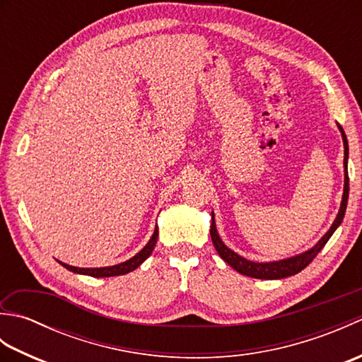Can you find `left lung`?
<instances>
[{"mask_svg":"<svg viewBox=\"0 0 362 362\" xmlns=\"http://www.w3.org/2000/svg\"><path fill=\"white\" fill-rule=\"evenodd\" d=\"M339 130H341L342 140H344V173H345L341 210H339V213H337L333 226L329 227L328 232L322 236V240L316 245H314L313 249H310L305 253H300V255H297V257L280 259V261H272V263H255V261H249V259L240 257L238 253L230 250L227 245L221 241L218 230H216V224H214V216L211 218L210 235H211V241H213L214 249H216V252L219 253V257L224 259L228 266H232L236 272L247 275V276H253V279H261V280H276V279H284V276L296 275L300 271H303V269L317 257V253L324 249V245L328 243L329 238H332L334 230L341 226L344 214H345V209H347V202H349V168H347L349 141H347V136H345V132L341 126H339Z\"/></svg>","mask_w":362,"mask_h":362,"instance_id":"8db88e82","label":"left lung"}]
</instances>
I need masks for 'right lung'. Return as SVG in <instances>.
<instances>
[{
	"label": "right lung",
	"instance_id": "obj_1",
	"mask_svg": "<svg viewBox=\"0 0 362 362\" xmlns=\"http://www.w3.org/2000/svg\"><path fill=\"white\" fill-rule=\"evenodd\" d=\"M157 238H158V228H156V232H153L152 238L149 240V243L144 245V249H141L140 252L136 253L134 258H130L124 263L117 264V266H109V267H96V269H83V267H74L70 264H65L62 261H59L60 264L64 267H66L68 271L76 272V274H83V275H90V276H115V275H124L135 271V269L140 266L143 261L148 258L153 247H156V243H157Z\"/></svg>",
	"mask_w": 362,
	"mask_h": 362
}]
</instances>
